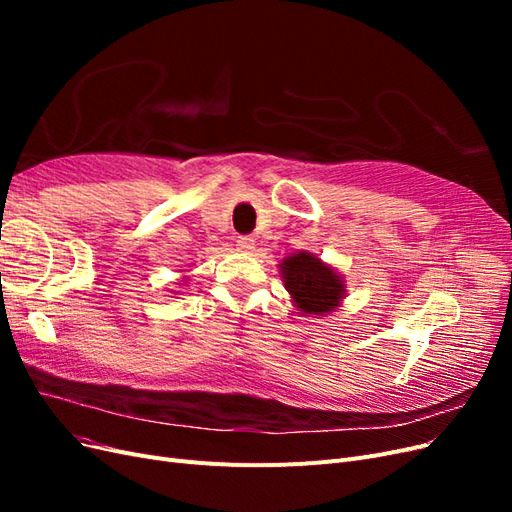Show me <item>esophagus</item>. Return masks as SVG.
<instances>
[{"mask_svg":"<svg viewBox=\"0 0 512 512\" xmlns=\"http://www.w3.org/2000/svg\"><path fill=\"white\" fill-rule=\"evenodd\" d=\"M237 247L241 252H252L256 247V239L252 235H241L237 237Z\"/></svg>","mask_w":512,"mask_h":512,"instance_id":"obj_1","label":"esophagus"}]
</instances>
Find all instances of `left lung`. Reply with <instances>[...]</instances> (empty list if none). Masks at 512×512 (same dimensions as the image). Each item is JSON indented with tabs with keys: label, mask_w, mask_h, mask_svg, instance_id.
<instances>
[{
	"label": "left lung",
	"mask_w": 512,
	"mask_h": 512,
	"mask_svg": "<svg viewBox=\"0 0 512 512\" xmlns=\"http://www.w3.org/2000/svg\"><path fill=\"white\" fill-rule=\"evenodd\" d=\"M284 286L303 314H324L339 303L344 284L333 269L324 267L312 254H297L284 260Z\"/></svg>",
	"instance_id": "left-lung-1"
}]
</instances>
